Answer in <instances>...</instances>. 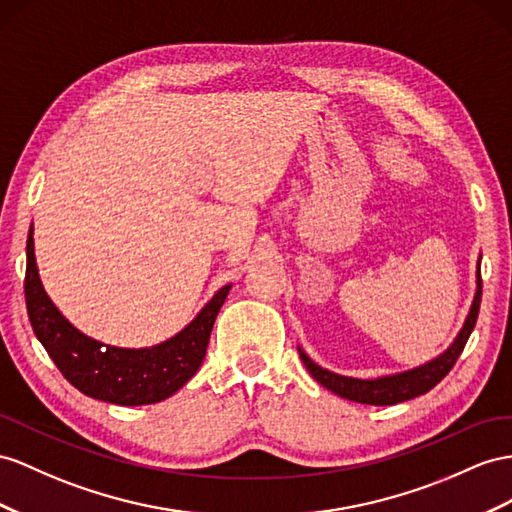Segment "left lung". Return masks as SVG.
Instances as JSON below:
<instances>
[{
  "instance_id": "left-lung-1",
  "label": "left lung",
  "mask_w": 512,
  "mask_h": 512,
  "mask_svg": "<svg viewBox=\"0 0 512 512\" xmlns=\"http://www.w3.org/2000/svg\"><path fill=\"white\" fill-rule=\"evenodd\" d=\"M480 298H482V281H480V264H478V290H476L474 303H471L469 316L463 324L461 333L456 335L452 346L445 352H441L437 359L419 365V368H413L409 372L381 376V378H374V381H361V378H350V376H342V374H335V372L320 368L318 363H313L305 355V350L298 348V355H300V359H303L309 374L316 378L322 387L337 393L339 398L361 402V404H374V406H387V404H398L404 400H411V398H417V396H422V393L430 391L445 374L454 368L456 359L461 357L467 339L476 326Z\"/></svg>"
}]
</instances>
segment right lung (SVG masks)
I'll list each match as a JSON object with an SVG mask.
<instances>
[{"instance_id":"right-lung-1","label":"right lung","mask_w":512,"mask_h":512,"mask_svg":"<svg viewBox=\"0 0 512 512\" xmlns=\"http://www.w3.org/2000/svg\"><path fill=\"white\" fill-rule=\"evenodd\" d=\"M34 229L28 235L25 305L32 329L67 381L86 396L121 404H155L173 396L201 368L209 335L231 285L220 287L186 329L151 348H116L90 339L51 303L38 277Z\"/></svg>"}]
</instances>
